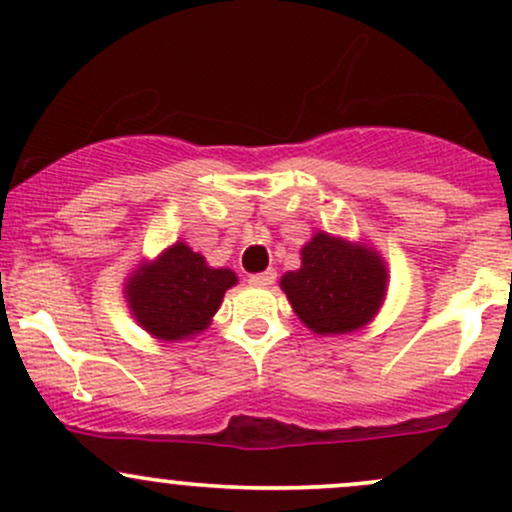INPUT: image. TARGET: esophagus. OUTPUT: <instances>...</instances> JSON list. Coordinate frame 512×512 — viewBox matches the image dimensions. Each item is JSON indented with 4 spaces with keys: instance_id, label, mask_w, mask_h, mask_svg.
I'll use <instances>...</instances> for the list:
<instances>
[{
    "instance_id": "1",
    "label": "esophagus",
    "mask_w": 512,
    "mask_h": 512,
    "mask_svg": "<svg viewBox=\"0 0 512 512\" xmlns=\"http://www.w3.org/2000/svg\"><path fill=\"white\" fill-rule=\"evenodd\" d=\"M276 279V272L274 269H267V272H260V274H250V284L252 286H272Z\"/></svg>"
}]
</instances>
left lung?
I'll return each instance as SVG.
<instances>
[{"label":"left lung","instance_id":"obj_1","mask_svg":"<svg viewBox=\"0 0 512 512\" xmlns=\"http://www.w3.org/2000/svg\"><path fill=\"white\" fill-rule=\"evenodd\" d=\"M293 313L310 332L339 337L363 330L387 296V264L361 240L315 231L301 248V267L279 281Z\"/></svg>","mask_w":512,"mask_h":512}]
</instances>
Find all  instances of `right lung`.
<instances>
[{"label": "right lung", "instance_id": "right-lung-1", "mask_svg": "<svg viewBox=\"0 0 512 512\" xmlns=\"http://www.w3.org/2000/svg\"><path fill=\"white\" fill-rule=\"evenodd\" d=\"M238 284L233 269L209 267L185 240L142 260L125 281V301L137 325L163 342L197 337L211 325L223 296Z\"/></svg>", "mask_w": 512, "mask_h": 512}]
</instances>
